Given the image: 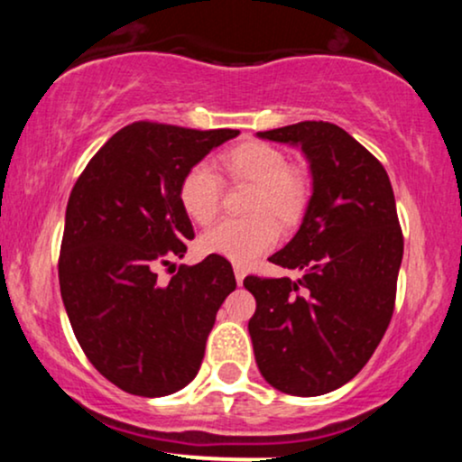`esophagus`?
<instances>
[{"instance_id": "esophagus-1", "label": "esophagus", "mask_w": 462, "mask_h": 462, "mask_svg": "<svg viewBox=\"0 0 462 462\" xmlns=\"http://www.w3.org/2000/svg\"><path fill=\"white\" fill-rule=\"evenodd\" d=\"M235 278H236V284L243 286V280H245V269H243L241 264H235Z\"/></svg>"}]
</instances>
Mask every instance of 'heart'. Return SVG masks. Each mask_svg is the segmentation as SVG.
I'll return each mask as SVG.
<instances>
[{
    "label": "heart",
    "instance_id": "heart-1",
    "mask_svg": "<svg viewBox=\"0 0 462 462\" xmlns=\"http://www.w3.org/2000/svg\"><path fill=\"white\" fill-rule=\"evenodd\" d=\"M224 167L238 182L256 187L249 199V219H226L199 238L201 252L247 264L278 241V224L295 226L309 201V184L293 171L284 152L269 143H241L224 156ZM180 204L195 224H210L219 213L221 180L206 162L195 164L180 182Z\"/></svg>",
    "mask_w": 462,
    "mask_h": 462
}]
</instances>
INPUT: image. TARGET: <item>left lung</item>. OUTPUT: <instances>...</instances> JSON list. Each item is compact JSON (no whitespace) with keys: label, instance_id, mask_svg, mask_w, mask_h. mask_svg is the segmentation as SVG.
<instances>
[{"label":"left lung","instance_id":"obj_1","mask_svg":"<svg viewBox=\"0 0 462 462\" xmlns=\"http://www.w3.org/2000/svg\"><path fill=\"white\" fill-rule=\"evenodd\" d=\"M258 139L304 153L310 198L300 230L269 256L291 278L247 275L256 298L247 323L263 378L289 395L338 389L367 365L395 304L404 238L384 167L346 130L301 121Z\"/></svg>","mask_w":462,"mask_h":462}]
</instances>
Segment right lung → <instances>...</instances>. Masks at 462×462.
<instances>
[{"label":"right lung","instance_id":"1","mask_svg":"<svg viewBox=\"0 0 462 462\" xmlns=\"http://www.w3.org/2000/svg\"><path fill=\"white\" fill-rule=\"evenodd\" d=\"M238 130L125 125L69 195L62 304L93 367L132 395L162 397L198 375L217 310L236 289L230 263L206 256L169 284L156 269L187 254L193 226L180 204L190 167Z\"/></svg>","mask_w":462,"mask_h":462}]
</instances>
